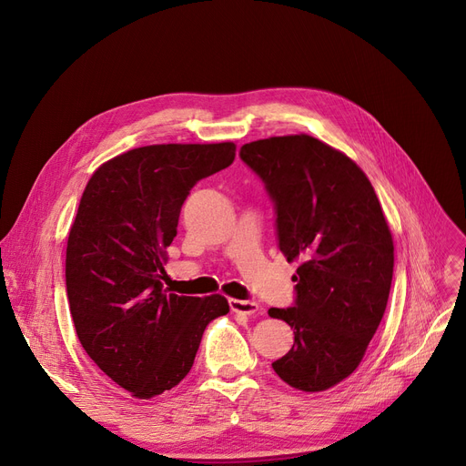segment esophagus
<instances>
[{
  "label": "esophagus",
  "instance_id": "34e87169",
  "mask_svg": "<svg viewBox=\"0 0 466 466\" xmlns=\"http://www.w3.org/2000/svg\"><path fill=\"white\" fill-rule=\"evenodd\" d=\"M229 307L233 313H240V315H254L259 305L256 301H245V299H229Z\"/></svg>",
  "mask_w": 466,
  "mask_h": 466
}]
</instances>
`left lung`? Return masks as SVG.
Returning a JSON list of instances; mask_svg holds the SVG:
<instances>
[{
  "instance_id": "left-lung-1",
  "label": "left lung",
  "mask_w": 466,
  "mask_h": 466,
  "mask_svg": "<svg viewBox=\"0 0 466 466\" xmlns=\"http://www.w3.org/2000/svg\"><path fill=\"white\" fill-rule=\"evenodd\" d=\"M275 205L279 250L299 259L292 307L269 317L294 329L273 362L294 389L319 392L357 370L390 292L392 235L366 174L345 153L307 137H273L238 151Z\"/></svg>"
}]
</instances>
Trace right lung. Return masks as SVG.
<instances>
[{
  "label": "right lung",
  "mask_w": 466,
  "mask_h": 466,
  "mask_svg": "<svg viewBox=\"0 0 466 466\" xmlns=\"http://www.w3.org/2000/svg\"><path fill=\"white\" fill-rule=\"evenodd\" d=\"M233 159V142L144 146L104 163L81 195L66 248L77 338L142 400L178 385L208 322L229 313L219 294H170L163 265L191 187Z\"/></svg>",
  "instance_id": "right-lung-1"
}]
</instances>
